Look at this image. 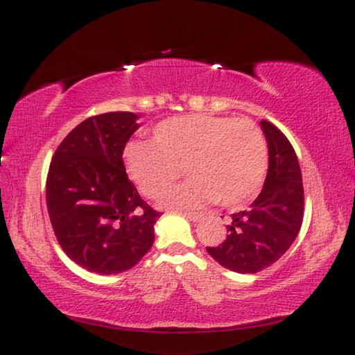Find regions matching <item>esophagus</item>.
<instances>
[{
  "label": "esophagus",
  "instance_id": "obj_1",
  "mask_svg": "<svg viewBox=\"0 0 355 355\" xmlns=\"http://www.w3.org/2000/svg\"><path fill=\"white\" fill-rule=\"evenodd\" d=\"M183 214L188 219H191L192 222H199V220H202L203 218H205V214H203V213H196V211H184Z\"/></svg>",
  "mask_w": 355,
  "mask_h": 355
}]
</instances>
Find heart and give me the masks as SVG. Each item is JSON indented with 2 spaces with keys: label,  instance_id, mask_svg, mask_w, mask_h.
Here are the masks:
<instances>
[{
  "label": "heart",
  "instance_id": "heart-1",
  "mask_svg": "<svg viewBox=\"0 0 355 355\" xmlns=\"http://www.w3.org/2000/svg\"><path fill=\"white\" fill-rule=\"evenodd\" d=\"M125 163L148 199H159L186 167L191 180L166 196V205L189 208L218 202L236 208L260 192L269 152L261 128L250 119L189 114L161 122L155 141L130 142Z\"/></svg>",
  "mask_w": 355,
  "mask_h": 355
}]
</instances>
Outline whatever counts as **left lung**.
<instances>
[{"label": "left lung", "mask_w": 355, "mask_h": 355, "mask_svg": "<svg viewBox=\"0 0 355 355\" xmlns=\"http://www.w3.org/2000/svg\"><path fill=\"white\" fill-rule=\"evenodd\" d=\"M269 148L264 186L249 209L232 214L227 238L207 248L220 266L239 274H255L271 266L290 249L302 225L304 186L296 152L288 137L261 120Z\"/></svg>", "instance_id": "left-lung-1"}]
</instances>
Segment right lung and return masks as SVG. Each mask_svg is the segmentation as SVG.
<instances>
[{
	"mask_svg": "<svg viewBox=\"0 0 355 355\" xmlns=\"http://www.w3.org/2000/svg\"><path fill=\"white\" fill-rule=\"evenodd\" d=\"M128 111L89 117L59 144L46 175V207L59 245L81 268L119 274L153 244L161 216L142 200L123 166L139 127Z\"/></svg>",
	"mask_w": 355,
	"mask_h": 355,
	"instance_id": "right-lung-1",
	"label": "right lung"
}]
</instances>
